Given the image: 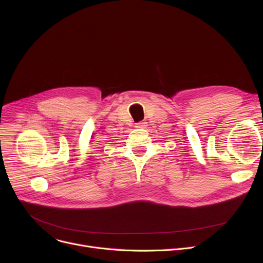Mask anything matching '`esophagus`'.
Masks as SVG:
<instances>
[{"label":"esophagus","instance_id":"1","mask_svg":"<svg viewBox=\"0 0 263 263\" xmlns=\"http://www.w3.org/2000/svg\"><path fill=\"white\" fill-rule=\"evenodd\" d=\"M136 128H146L147 127V122L146 121H139L137 123H135Z\"/></svg>","mask_w":263,"mask_h":263}]
</instances>
